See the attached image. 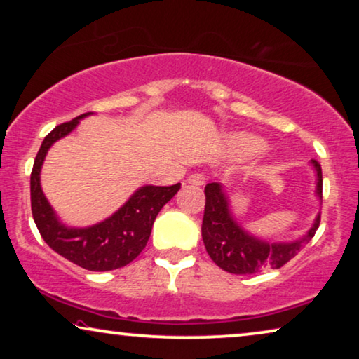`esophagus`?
I'll return each instance as SVG.
<instances>
[{
    "instance_id": "34e87169",
    "label": "esophagus",
    "mask_w": 359,
    "mask_h": 359,
    "mask_svg": "<svg viewBox=\"0 0 359 359\" xmlns=\"http://www.w3.org/2000/svg\"><path fill=\"white\" fill-rule=\"evenodd\" d=\"M205 180H208V176L204 173H193L188 176V183L193 186H203L205 183Z\"/></svg>"
}]
</instances>
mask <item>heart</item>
<instances>
[{
  "instance_id": "b5f03b06",
  "label": "heart",
  "mask_w": 359,
  "mask_h": 359,
  "mask_svg": "<svg viewBox=\"0 0 359 359\" xmlns=\"http://www.w3.org/2000/svg\"><path fill=\"white\" fill-rule=\"evenodd\" d=\"M233 145L240 154L243 155H258L262 154L263 150H266V144L264 140L258 139V137L253 135H240L233 139Z\"/></svg>"
}]
</instances>
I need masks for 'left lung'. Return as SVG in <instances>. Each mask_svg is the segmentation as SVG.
Segmentation results:
<instances>
[{
    "mask_svg": "<svg viewBox=\"0 0 359 359\" xmlns=\"http://www.w3.org/2000/svg\"><path fill=\"white\" fill-rule=\"evenodd\" d=\"M317 173L316 193L322 199V168L317 160L311 161ZM205 208L203 219V240L212 262L232 274H255L264 269H278L306 247L320 225V214L311 230L296 242L268 243L240 227L230 212L222 184L209 183L204 189Z\"/></svg>",
    "mask_w": 359,
    "mask_h": 359,
    "instance_id": "obj_1",
    "label": "left lung"
}]
</instances>
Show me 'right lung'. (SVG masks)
I'll use <instances>...</instances> for the list:
<instances>
[{
    "label": "right lung",
    "instance_id": "obj_1",
    "mask_svg": "<svg viewBox=\"0 0 359 359\" xmlns=\"http://www.w3.org/2000/svg\"><path fill=\"white\" fill-rule=\"evenodd\" d=\"M88 114L90 112L63 122L43 139L31 173L32 217L42 238L53 252L90 271H111L126 266L139 257L149 242L156 215L178 193L181 183L142 186L117 212L91 227L73 229L63 225L42 193L41 168L53 142L70 134L80 119Z\"/></svg>",
    "mask_w": 359,
    "mask_h": 359
}]
</instances>
